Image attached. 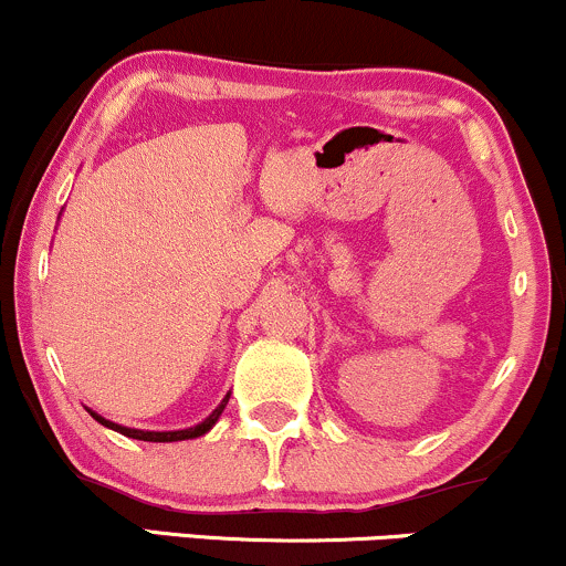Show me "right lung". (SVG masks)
<instances>
[{
  "label": "right lung",
  "mask_w": 566,
  "mask_h": 566,
  "mask_svg": "<svg viewBox=\"0 0 566 566\" xmlns=\"http://www.w3.org/2000/svg\"><path fill=\"white\" fill-rule=\"evenodd\" d=\"M227 401H230V396H227L224 401H221L219 406H216V409L211 411V415H208L206 420H202L200 424H195V428H187V430H136V428H125V424H117V422H112V420H104V417L95 415V411H91V409H87V411H91L93 420L104 424V428H112V430H117V433H123V436H128V438H136V441L170 443V441H187V438L206 436L208 430H211L213 424H216V420H219V417H221V411H224Z\"/></svg>",
  "instance_id": "right-lung-1"
}]
</instances>
